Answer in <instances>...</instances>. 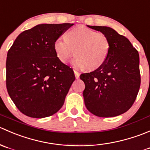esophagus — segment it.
Segmentation results:
<instances>
[{
  "label": "esophagus",
  "mask_w": 150,
  "mask_h": 150,
  "mask_svg": "<svg viewBox=\"0 0 150 150\" xmlns=\"http://www.w3.org/2000/svg\"><path fill=\"white\" fill-rule=\"evenodd\" d=\"M74 74H75V77H76V79H79V72H77L76 71H74Z\"/></svg>",
  "instance_id": "1"
}]
</instances>
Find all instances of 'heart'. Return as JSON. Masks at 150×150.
Wrapping results in <instances>:
<instances>
[{"mask_svg": "<svg viewBox=\"0 0 150 150\" xmlns=\"http://www.w3.org/2000/svg\"><path fill=\"white\" fill-rule=\"evenodd\" d=\"M110 47L107 35L84 26L74 28L67 37H59L54 43V50L60 62L66 63L75 53L72 65L89 71L98 69L105 63Z\"/></svg>", "mask_w": 150, "mask_h": 150, "instance_id": "b5f03b06", "label": "heart"}]
</instances>
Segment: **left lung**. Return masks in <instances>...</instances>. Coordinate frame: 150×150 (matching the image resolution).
I'll return each instance as SVG.
<instances>
[{"label": "left lung", "mask_w": 150, "mask_h": 150, "mask_svg": "<svg viewBox=\"0 0 150 150\" xmlns=\"http://www.w3.org/2000/svg\"><path fill=\"white\" fill-rule=\"evenodd\" d=\"M87 27L108 36L110 50L105 63L90 73L81 74L87 110L100 117L125 113L136 98L141 84L139 54L124 35L106 26Z\"/></svg>", "instance_id": "8db88e82"}]
</instances>
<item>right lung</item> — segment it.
I'll return each instance as SVG.
<instances>
[{
    "label": "right lung",
    "instance_id": "right-lung-1",
    "mask_svg": "<svg viewBox=\"0 0 150 150\" xmlns=\"http://www.w3.org/2000/svg\"><path fill=\"white\" fill-rule=\"evenodd\" d=\"M74 24H39L23 31L8 50L6 88L19 110L44 118L58 112L75 76L58 60L54 41Z\"/></svg>",
    "mask_w": 150,
    "mask_h": 150
}]
</instances>
